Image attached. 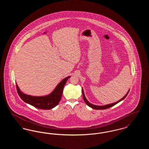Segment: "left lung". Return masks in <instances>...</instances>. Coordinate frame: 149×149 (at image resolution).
I'll return each mask as SVG.
<instances>
[{"mask_svg":"<svg viewBox=\"0 0 149 149\" xmlns=\"http://www.w3.org/2000/svg\"><path fill=\"white\" fill-rule=\"evenodd\" d=\"M129 91H130V90H129V91H128V92L127 93V94L125 95V97H123L122 99H120V100H118V101H117V102H115V103H113L109 104H107V105H106V106H99L93 105V104H91L90 102H89L87 100V99H86V98H85L84 91H83V89H82L83 97V99H84V100L85 103H86L88 106H89L90 107L92 108L93 109H106L109 108H110V107H111L114 106V105H116V104H117L118 103H119V102H120L121 100H122L123 99H125V98L127 97V94H128V93H129Z\"/></svg>","mask_w":149,"mask_h":149,"instance_id":"8db88e82","label":"left lung"}]
</instances>
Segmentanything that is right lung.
<instances>
[{"label": "right lung", "instance_id": "right-lung-1", "mask_svg": "<svg viewBox=\"0 0 149 149\" xmlns=\"http://www.w3.org/2000/svg\"><path fill=\"white\" fill-rule=\"evenodd\" d=\"M70 77L64 79L50 94L43 97H34L25 94L20 91L17 84V91L18 95L24 102L41 109H50L56 106L62 97L64 85Z\"/></svg>", "mask_w": 149, "mask_h": 149}]
</instances>
